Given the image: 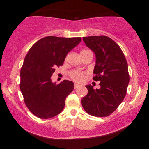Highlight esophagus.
<instances>
[{
    "label": "esophagus",
    "mask_w": 149,
    "mask_h": 149,
    "mask_svg": "<svg viewBox=\"0 0 149 149\" xmlns=\"http://www.w3.org/2000/svg\"><path fill=\"white\" fill-rule=\"evenodd\" d=\"M80 87V85H78V84H74V88H75V89L79 88Z\"/></svg>",
    "instance_id": "obj_1"
}]
</instances>
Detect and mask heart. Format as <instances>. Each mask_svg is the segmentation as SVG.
I'll use <instances>...</instances> for the list:
<instances>
[{
	"label": "heart",
	"instance_id": "obj_1",
	"mask_svg": "<svg viewBox=\"0 0 149 149\" xmlns=\"http://www.w3.org/2000/svg\"><path fill=\"white\" fill-rule=\"evenodd\" d=\"M85 51H88V50H87V49H83V50H82L81 52H80V53L85 52ZM70 76H71L73 80H74L76 82H80L81 80H83V77H84L83 73L78 71H71V72L70 73Z\"/></svg>",
	"mask_w": 149,
	"mask_h": 149
}]
</instances>
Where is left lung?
<instances>
[{"mask_svg":"<svg viewBox=\"0 0 149 149\" xmlns=\"http://www.w3.org/2000/svg\"><path fill=\"white\" fill-rule=\"evenodd\" d=\"M85 45L95 53L93 80L100 81V89L85 85L88 95L81 101L91 116L106 117L116 110L125 97L130 76L125 57L116 42L106 36L83 37Z\"/></svg>","mask_w":149,"mask_h":149,"instance_id":"1","label":"left lung"}]
</instances>
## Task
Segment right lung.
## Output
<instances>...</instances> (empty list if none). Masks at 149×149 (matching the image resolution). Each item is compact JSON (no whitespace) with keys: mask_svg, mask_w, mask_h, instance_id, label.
Here are the masks:
<instances>
[{"mask_svg":"<svg viewBox=\"0 0 149 149\" xmlns=\"http://www.w3.org/2000/svg\"><path fill=\"white\" fill-rule=\"evenodd\" d=\"M81 41V38L47 36L31 47L20 72V90L29 110L42 119L62 111L66 97L73 91V83L64 80L52 83L56 66H62L66 54Z\"/></svg>","mask_w":149,"mask_h":149,"instance_id":"obj_1","label":"right lung"}]
</instances>
